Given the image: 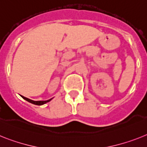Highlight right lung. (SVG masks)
Returning a JSON list of instances; mask_svg holds the SVG:
<instances>
[{
	"instance_id": "right-lung-1",
	"label": "right lung",
	"mask_w": 147,
	"mask_h": 147,
	"mask_svg": "<svg viewBox=\"0 0 147 147\" xmlns=\"http://www.w3.org/2000/svg\"><path fill=\"white\" fill-rule=\"evenodd\" d=\"M21 97L24 98V100H27V101L29 102V103H31V104H35V105H38V106H40V105H43V104H47V102H49L52 99V98H51V99H49V100H38V101H35V100H31V99H29V98H25V97H24V96H21Z\"/></svg>"
}]
</instances>
